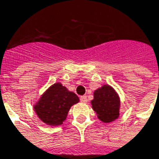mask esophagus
<instances>
[{
  "label": "esophagus",
  "instance_id": "esophagus-1",
  "mask_svg": "<svg viewBox=\"0 0 159 159\" xmlns=\"http://www.w3.org/2000/svg\"><path fill=\"white\" fill-rule=\"evenodd\" d=\"M80 100L81 102H83V103H85V102H87V97L86 96H81L80 98Z\"/></svg>",
  "mask_w": 159,
  "mask_h": 159
}]
</instances>
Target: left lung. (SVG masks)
<instances>
[{"label":"left lung","instance_id":"8db88e82","mask_svg":"<svg viewBox=\"0 0 159 159\" xmlns=\"http://www.w3.org/2000/svg\"><path fill=\"white\" fill-rule=\"evenodd\" d=\"M91 105L99 119L104 123L112 122L119 115V97L109 85H103L95 91Z\"/></svg>","mask_w":159,"mask_h":159}]
</instances>
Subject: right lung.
<instances>
[{
  "label": "right lung",
  "mask_w": 159,
  "mask_h": 159,
  "mask_svg": "<svg viewBox=\"0 0 159 159\" xmlns=\"http://www.w3.org/2000/svg\"><path fill=\"white\" fill-rule=\"evenodd\" d=\"M78 96L70 92L60 83H56L45 92L34 109L43 122L60 125L67 118L70 107L79 102Z\"/></svg>",
  "instance_id": "obj_1"
}]
</instances>
